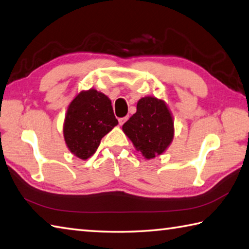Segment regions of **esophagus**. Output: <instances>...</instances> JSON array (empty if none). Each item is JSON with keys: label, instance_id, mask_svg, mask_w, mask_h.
Listing matches in <instances>:
<instances>
[{"label": "esophagus", "instance_id": "esophagus-1", "mask_svg": "<svg viewBox=\"0 0 249 249\" xmlns=\"http://www.w3.org/2000/svg\"><path fill=\"white\" fill-rule=\"evenodd\" d=\"M127 120H128V116H124V118H120V119H119L120 125H123Z\"/></svg>", "mask_w": 249, "mask_h": 249}]
</instances>
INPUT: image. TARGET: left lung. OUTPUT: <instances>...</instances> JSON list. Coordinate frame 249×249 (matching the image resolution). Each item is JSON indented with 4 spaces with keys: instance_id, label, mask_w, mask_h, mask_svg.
Wrapping results in <instances>:
<instances>
[{
    "instance_id": "obj_1",
    "label": "left lung",
    "mask_w": 249,
    "mask_h": 249,
    "mask_svg": "<svg viewBox=\"0 0 249 249\" xmlns=\"http://www.w3.org/2000/svg\"><path fill=\"white\" fill-rule=\"evenodd\" d=\"M122 129L147 160L165 152L174 138V121L167 105L151 96L138 101L137 112Z\"/></svg>"
}]
</instances>
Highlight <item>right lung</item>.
I'll return each instance as SVG.
<instances>
[{"mask_svg": "<svg viewBox=\"0 0 249 249\" xmlns=\"http://www.w3.org/2000/svg\"><path fill=\"white\" fill-rule=\"evenodd\" d=\"M118 124L108 97L94 89L82 90L67 110L63 137L71 153L87 160L96 152L102 137Z\"/></svg>", "mask_w": 249, "mask_h": 249, "instance_id": "1", "label": "right lung"}]
</instances>
